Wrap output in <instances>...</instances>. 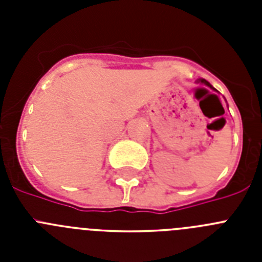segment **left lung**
<instances>
[{"mask_svg": "<svg viewBox=\"0 0 262 262\" xmlns=\"http://www.w3.org/2000/svg\"><path fill=\"white\" fill-rule=\"evenodd\" d=\"M201 82H202V84H205V85H207V86H210V88H211V89H214V88H212L211 86V85H210V82H207V81H206V80H203V78H201ZM215 90V89H214Z\"/></svg>", "mask_w": 262, "mask_h": 262, "instance_id": "obj_1", "label": "left lung"}]
</instances>
